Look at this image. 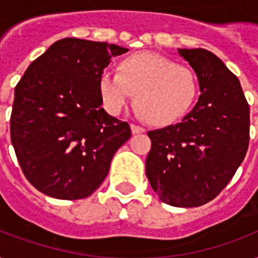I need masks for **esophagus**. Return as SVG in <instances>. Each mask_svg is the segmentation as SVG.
Returning a JSON list of instances; mask_svg holds the SVG:
<instances>
[{
    "label": "esophagus",
    "mask_w": 258,
    "mask_h": 258,
    "mask_svg": "<svg viewBox=\"0 0 258 258\" xmlns=\"http://www.w3.org/2000/svg\"><path fill=\"white\" fill-rule=\"evenodd\" d=\"M131 131H133V134H143L146 130L143 127H141V125L131 124Z\"/></svg>",
    "instance_id": "34e87169"
}]
</instances>
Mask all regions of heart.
Masks as SVG:
<instances>
[{"label":"heart","instance_id":"obj_1","mask_svg":"<svg viewBox=\"0 0 258 258\" xmlns=\"http://www.w3.org/2000/svg\"><path fill=\"white\" fill-rule=\"evenodd\" d=\"M99 92L111 113H120L135 95L138 111L146 120L169 125L191 108L198 93V80L188 67L153 52H141L123 58L117 74L103 72Z\"/></svg>","mask_w":258,"mask_h":258}]
</instances>
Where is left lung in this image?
I'll return each mask as SVG.
<instances>
[{
  "label": "left lung",
  "mask_w": 258,
  "mask_h": 258,
  "mask_svg": "<svg viewBox=\"0 0 258 258\" xmlns=\"http://www.w3.org/2000/svg\"><path fill=\"white\" fill-rule=\"evenodd\" d=\"M196 71L200 99L182 121L149 131L146 175L162 202L197 208L214 200L249 146V104L236 75L206 49H179Z\"/></svg>",
  "instance_id": "1"
}]
</instances>
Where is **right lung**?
Wrapping results in <instances>:
<instances>
[{"mask_svg":"<svg viewBox=\"0 0 258 258\" xmlns=\"http://www.w3.org/2000/svg\"><path fill=\"white\" fill-rule=\"evenodd\" d=\"M124 52L115 44L62 38L17 83L10 139L24 175L38 191L80 200L105 179L131 128L101 108L99 80L111 57Z\"/></svg>","mask_w":258,"mask_h":258,"instance_id":"1","label":"right lung"}]
</instances>
